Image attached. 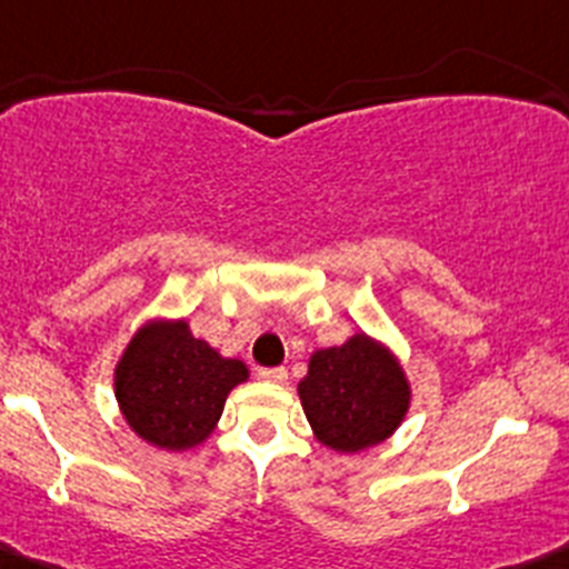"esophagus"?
Masks as SVG:
<instances>
[{
	"mask_svg": "<svg viewBox=\"0 0 569 569\" xmlns=\"http://www.w3.org/2000/svg\"><path fill=\"white\" fill-rule=\"evenodd\" d=\"M257 378L271 380V383H284L287 370L284 367H260V370H257Z\"/></svg>",
	"mask_w": 569,
	"mask_h": 569,
	"instance_id": "34e87169",
	"label": "esophagus"
}]
</instances>
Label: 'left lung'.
I'll list each match as a JSON object with an SVG mask.
<instances>
[{"label":"left lung","instance_id":"1","mask_svg":"<svg viewBox=\"0 0 569 569\" xmlns=\"http://www.w3.org/2000/svg\"><path fill=\"white\" fill-rule=\"evenodd\" d=\"M298 397L315 438L333 452L353 455L400 427L411 406V383L386 345L353 333L339 348L315 350Z\"/></svg>","mask_w":569,"mask_h":569}]
</instances>
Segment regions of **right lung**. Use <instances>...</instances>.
Returning a JSON list of instances; mask_svg holds the SVG:
<instances>
[{
	"label": "right lung",
	"mask_w": 569,
	"mask_h": 569,
	"mask_svg": "<svg viewBox=\"0 0 569 569\" xmlns=\"http://www.w3.org/2000/svg\"><path fill=\"white\" fill-rule=\"evenodd\" d=\"M246 378L241 359L219 356L186 320H150L117 361L114 397L142 441L183 452L213 432L227 395Z\"/></svg>",
	"instance_id": "right-lung-1"
}]
</instances>
